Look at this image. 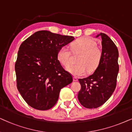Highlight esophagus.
I'll return each mask as SVG.
<instances>
[{
  "mask_svg": "<svg viewBox=\"0 0 132 132\" xmlns=\"http://www.w3.org/2000/svg\"><path fill=\"white\" fill-rule=\"evenodd\" d=\"M73 81H78V78H77V77H73Z\"/></svg>",
  "mask_w": 132,
  "mask_h": 132,
  "instance_id": "1",
  "label": "esophagus"
}]
</instances>
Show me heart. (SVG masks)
I'll list each match as a JSON object with an SVG mask.
<instances>
[{
    "label": "heart",
    "instance_id": "b5f03b06",
    "mask_svg": "<svg viewBox=\"0 0 132 132\" xmlns=\"http://www.w3.org/2000/svg\"><path fill=\"white\" fill-rule=\"evenodd\" d=\"M73 52H80L81 55L77 59L78 64L71 65V54L66 46H63L58 50L57 57L60 63L68 67V72L75 77L84 75L87 71L93 72L99 66L103 56L101 49L97 46L94 40L89 37L78 39L72 44Z\"/></svg>",
    "mask_w": 132,
    "mask_h": 132
}]
</instances>
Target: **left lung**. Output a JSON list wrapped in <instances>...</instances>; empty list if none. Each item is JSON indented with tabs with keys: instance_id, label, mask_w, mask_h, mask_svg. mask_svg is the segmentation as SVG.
Segmentation results:
<instances>
[{
	"instance_id": "obj_1",
	"label": "left lung",
	"mask_w": 132,
	"mask_h": 132,
	"mask_svg": "<svg viewBox=\"0 0 132 132\" xmlns=\"http://www.w3.org/2000/svg\"><path fill=\"white\" fill-rule=\"evenodd\" d=\"M102 38L101 60L92 75L79 79L81 89L78 99L87 109H95L104 104L116 88L119 71L118 50L113 42L104 33L97 37Z\"/></svg>"
}]
</instances>
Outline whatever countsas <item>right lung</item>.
<instances>
[{"label": "right lung", "instance_id": "obj_1", "mask_svg": "<svg viewBox=\"0 0 132 132\" xmlns=\"http://www.w3.org/2000/svg\"><path fill=\"white\" fill-rule=\"evenodd\" d=\"M72 36L39 31L22 42L15 64L17 87L26 103L40 110L56 104L72 75L58 60V50L73 41Z\"/></svg>", "mask_w": 132, "mask_h": 132}]
</instances>
